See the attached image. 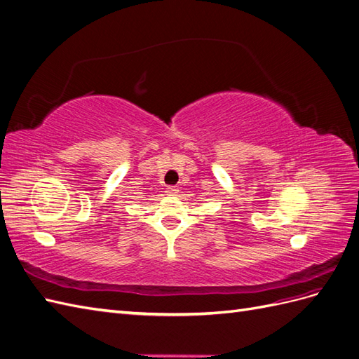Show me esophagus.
I'll return each mask as SVG.
<instances>
[{"label": "esophagus", "mask_w": 359, "mask_h": 359, "mask_svg": "<svg viewBox=\"0 0 359 359\" xmlns=\"http://www.w3.org/2000/svg\"><path fill=\"white\" fill-rule=\"evenodd\" d=\"M166 193L169 194V196H177V193H178V187H175V186H169V187L166 189Z\"/></svg>", "instance_id": "esophagus-1"}]
</instances>
